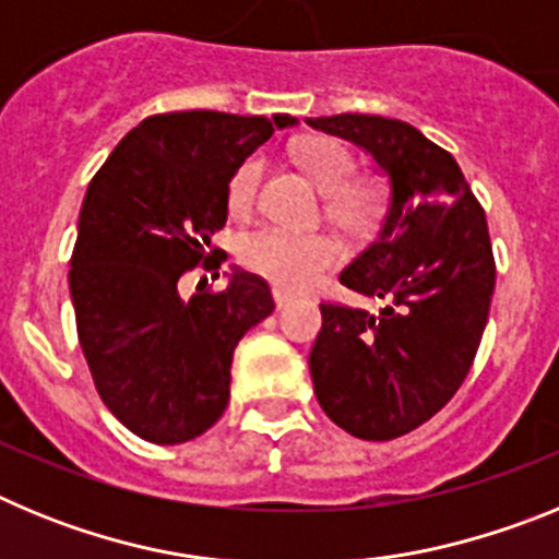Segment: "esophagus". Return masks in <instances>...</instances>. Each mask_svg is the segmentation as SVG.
Wrapping results in <instances>:
<instances>
[{
	"instance_id": "esophagus-1",
	"label": "esophagus",
	"mask_w": 559,
	"mask_h": 559,
	"mask_svg": "<svg viewBox=\"0 0 559 559\" xmlns=\"http://www.w3.org/2000/svg\"><path fill=\"white\" fill-rule=\"evenodd\" d=\"M274 302H276V308H280V310L288 308V305H290V294H285L283 288H274Z\"/></svg>"
}]
</instances>
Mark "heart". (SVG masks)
<instances>
[{"label":"heart","instance_id":"obj_1","mask_svg":"<svg viewBox=\"0 0 559 559\" xmlns=\"http://www.w3.org/2000/svg\"><path fill=\"white\" fill-rule=\"evenodd\" d=\"M296 159L305 176L328 192V215L353 235H364L380 221L389 204V187L378 179H353L355 156L338 140H310ZM263 173L260 156H249L231 173L226 201L235 215H243L254 201ZM338 240L328 231H296L283 226H257L240 237V260L246 269L263 274L280 288L302 290L338 260Z\"/></svg>","mask_w":559,"mask_h":559}]
</instances>
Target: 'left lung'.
Segmentation results:
<instances>
[{
    "instance_id": "1",
    "label": "left lung",
    "mask_w": 559,
    "mask_h": 559,
    "mask_svg": "<svg viewBox=\"0 0 559 559\" xmlns=\"http://www.w3.org/2000/svg\"><path fill=\"white\" fill-rule=\"evenodd\" d=\"M389 176V206L341 285L378 313L322 305L310 349L319 406L358 439L386 442L431 419L456 394L490 316L496 263L487 218L451 153L408 122L374 114L310 117Z\"/></svg>"
}]
</instances>
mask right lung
<instances>
[{"instance_id": "obj_1", "label": "right lung", "mask_w": 559, "mask_h": 559, "mask_svg": "<svg viewBox=\"0 0 559 559\" xmlns=\"http://www.w3.org/2000/svg\"><path fill=\"white\" fill-rule=\"evenodd\" d=\"M290 126V114H156L88 185L69 263L78 338L108 412L147 442L179 445L218 423L237 341L274 310L263 276L235 265L218 294L185 299L179 280L221 269L212 235L231 173Z\"/></svg>"}]
</instances>
